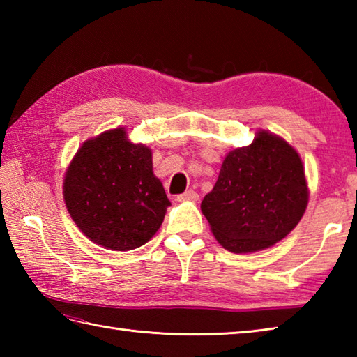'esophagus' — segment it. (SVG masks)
<instances>
[{
	"label": "esophagus",
	"mask_w": 357,
	"mask_h": 357,
	"mask_svg": "<svg viewBox=\"0 0 357 357\" xmlns=\"http://www.w3.org/2000/svg\"><path fill=\"white\" fill-rule=\"evenodd\" d=\"M176 199H178V202H195V201L199 199V195L196 193V192H193V190H188V192H185L183 195H179Z\"/></svg>",
	"instance_id": "1"
}]
</instances>
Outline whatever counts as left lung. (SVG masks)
<instances>
[{
    "label": "left lung",
    "mask_w": 357,
    "mask_h": 357,
    "mask_svg": "<svg viewBox=\"0 0 357 357\" xmlns=\"http://www.w3.org/2000/svg\"><path fill=\"white\" fill-rule=\"evenodd\" d=\"M308 183L298 151L284 138L257 130L225 155L202 215L215 239L231 253H253L284 239L304 216Z\"/></svg>",
    "instance_id": "1"
}]
</instances>
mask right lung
Returning <instances> with one entry per match:
<instances>
[{
  "label": "right lung",
  "mask_w": 357,
  "mask_h": 357,
  "mask_svg": "<svg viewBox=\"0 0 357 357\" xmlns=\"http://www.w3.org/2000/svg\"><path fill=\"white\" fill-rule=\"evenodd\" d=\"M63 196L84 236L113 252L149 242L170 206L153 173L151 149L128 139L126 127L82 142L66 170Z\"/></svg>",
  "instance_id": "right-lung-1"
}]
</instances>
